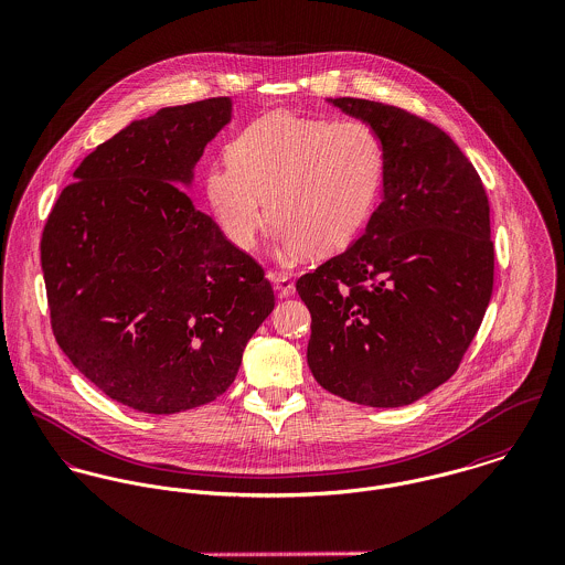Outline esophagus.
Listing matches in <instances>:
<instances>
[{
    "instance_id": "obj_1",
    "label": "esophagus",
    "mask_w": 565,
    "mask_h": 565,
    "mask_svg": "<svg viewBox=\"0 0 565 565\" xmlns=\"http://www.w3.org/2000/svg\"><path fill=\"white\" fill-rule=\"evenodd\" d=\"M270 281L279 297H292L295 295V281L286 273H270Z\"/></svg>"
}]
</instances>
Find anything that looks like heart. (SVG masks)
Returning <instances> with one entry per match:
<instances>
[{
    "mask_svg": "<svg viewBox=\"0 0 565 565\" xmlns=\"http://www.w3.org/2000/svg\"><path fill=\"white\" fill-rule=\"evenodd\" d=\"M385 174V141L372 125L270 114L230 143L225 161L206 168L204 191L241 249L258 245L270 211L284 256L331 254L372 217Z\"/></svg>",
    "mask_w": 565,
    "mask_h": 565,
    "instance_id": "obj_1",
    "label": "heart"
}]
</instances>
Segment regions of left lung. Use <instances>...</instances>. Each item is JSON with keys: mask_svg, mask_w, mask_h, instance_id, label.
I'll use <instances>...</instances> for the list:
<instances>
[{"mask_svg": "<svg viewBox=\"0 0 565 565\" xmlns=\"http://www.w3.org/2000/svg\"><path fill=\"white\" fill-rule=\"evenodd\" d=\"M385 141V195L347 249L297 279L307 363L344 399L406 406L449 381L494 281L490 206L476 168L433 122L376 100L329 98Z\"/></svg>", "mask_w": 565, "mask_h": 565, "instance_id": "8db88e82", "label": "left lung"}]
</instances>
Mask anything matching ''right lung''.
<instances>
[{
	"label": "right lung",
	"instance_id": "1",
	"mask_svg": "<svg viewBox=\"0 0 565 565\" xmlns=\"http://www.w3.org/2000/svg\"><path fill=\"white\" fill-rule=\"evenodd\" d=\"M230 116L217 96L130 122L87 154L44 223L55 342L89 383L141 413L213 402L275 307L260 264L180 186Z\"/></svg>",
	"mask_w": 565,
	"mask_h": 565
}]
</instances>
